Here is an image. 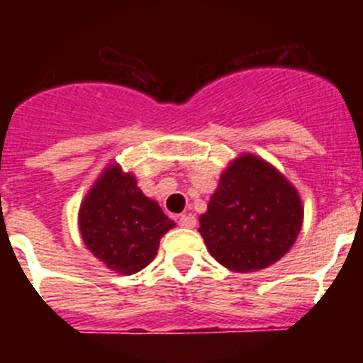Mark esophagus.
<instances>
[{
  "label": "esophagus",
  "instance_id": "1",
  "mask_svg": "<svg viewBox=\"0 0 363 363\" xmlns=\"http://www.w3.org/2000/svg\"><path fill=\"white\" fill-rule=\"evenodd\" d=\"M179 227H185V229H192V227L196 225V218L191 216V214H182L178 220Z\"/></svg>",
  "mask_w": 363,
  "mask_h": 363
}]
</instances>
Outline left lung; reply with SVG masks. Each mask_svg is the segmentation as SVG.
Listing matches in <instances>:
<instances>
[{"mask_svg":"<svg viewBox=\"0 0 363 363\" xmlns=\"http://www.w3.org/2000/svg\"><path fill=\"white\" fill-rule=\"evenodd\" d=\"M303 221L300 194L278 169L255 154L230 162L200 216V234L218 264L252 272L278 262Z\"/></svg>","mask_w":363,"mask_h":363,"instance_id":"obj_1","label":"left lung"}]
</instances>
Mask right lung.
Returning a JSON list of instances; mask_svg holds the SVG:
<instances>
[{"instance_id":"right-lung-1","label":"right lung","mask_w":363,"mask_h":363,"mask_svg":"<svg viewBox=\"0 0 363 363\" xmlns=\"http://www.w3.org/2000/svg\"><path fill=\"white\" fill-rule=\"evenodd\" d=\"M79 233L86 249L120 274H134L150 264L160 240L174 221L158 201L140 191L134 174L118 163L105 167L79 207Z\"/></svg>"}]
</instances>
